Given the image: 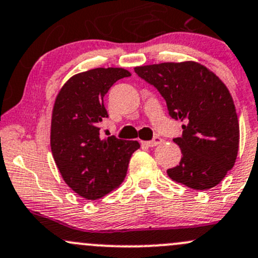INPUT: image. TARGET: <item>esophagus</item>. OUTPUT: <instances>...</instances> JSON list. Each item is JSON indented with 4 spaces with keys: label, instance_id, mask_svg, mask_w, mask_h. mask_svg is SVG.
<instances>
[{
    "label": "esophagus",
    "instance_id": "obj_1",
    "mask_svg": "<svg viewBox=\"0 0 258 258\" xmlns=\"http://www.w3.org/2000/svg\"><path fill=\"white\" fill-rule=\"evenodd\" d=\"M159 143H162V138L154 137L152 141H143L142 145L147 146V147H156V146H158Z\"/></svg>",
    "mask_w": 258,
    "mask_h": 258
}]
</instances>
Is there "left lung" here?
Segmentation results:
<instances>
[{
	"label": "left lung",
	"mask_w": 258,
	"mask_h": 258,
	"mask_svg": "<svg viewBox=\"0 0 258 258\" xmlns=\"http://www.w3.org/2000/svg\"><path fill=\"white\" fill-rule=\"evenodd\" d=\"M142 79L158 89L169 115L184 122L174 138L181 159L167 170L172 180L195 190H208L225 178L236 162L240 127L234 100L215 73L186 60L136 67Z\"/></svg>",
	"instance_id": "left-lung-1"
}]
</instances>
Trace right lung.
I'll use <instances>...</instances> for the list:
<instances>
[{"instance_id": "obj_1", "label": "right lung", "mask_w": 258, "mask_h": 258, "mask_svg": "<svg viewBox=\"0 0 258 258\" xmlns=\"http://www.w3.org/2000/svg\"><path fill=\"white\" fill-rule=\"evenodd\" d=\"M123 68H96L79 73L61 86L54 101L50 148L64 181L80 197L96 200L121 185L137 141L100 137L107 111L104 96L122 78Z\"/></svg>"}]
</instances>
